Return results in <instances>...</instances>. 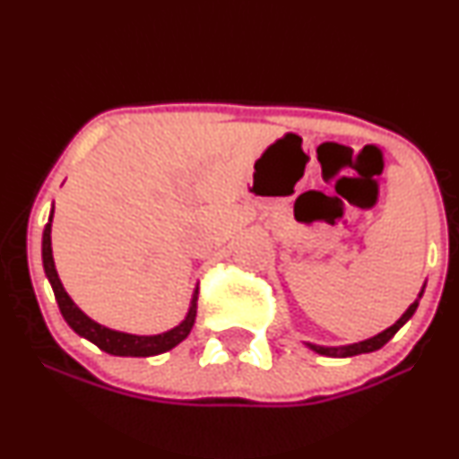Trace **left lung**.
<instances>
[{
  "instance_id": "obj_1",
  "label": "left lung",
  "mask_w": 459,
  "mask_h": 459,
  "mask_svg": "<svg viewBox=\"0 0 459 459\" xmlns=\"http://www.w3.org/2000/svg\"><path fill=\"white\" fill-rule=\"evenodd\" d=\"M423 289H425V287H423ZM423 289H420L419 298H416L414 302L410 304L408 310H405V313L402 315V317H399L397 321H394V324L391 325V328H386V330H384V332H380V334L371 336V339H367V341H360V343L343 345V347H324V345H313V343H307V345H308L310 350H313V351H317V354H321V356H330V358H350V356H358V354H368V351H376V350H380V347L386 345L388 341H391L393 336L397 334L399 328H402V325L405 324V321H408L410 317H412V315H414V310L419 308V299H420V296H423Z\"/></svg>"
}]
</instances>
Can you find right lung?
<instances>
[{
    "label": "right lung",
    "instance_id": "1",
    "mask_svg": "<svg viewBox=\"0 0 459 459\" xmlns=\"http://www.w3.org/2000/svg\"><path fill=\"white\" fill-rule=\"evenodd\" d=\"M51 220H54V209L49 213V222L45 226L43 233V267L47 278H49L51 289H54V296L57 307H60L62 317L73 330L77 332L79 336L88 339L94 343L99 350L108 351L112 356H134V358H146V356H157L163 354V351L172 350L181 343L183 339H187L189 330H192L194 321H196V310H198V287L192 296V304H189V310L186 319L177 325V328L161 332V334L152 336H140V334H127V332H118L112 328H105V325L97 324V321L88 317L82 308L68 298V293L62 287L60 278H57L56 263H54V252H51Z\"/></svg>",
    "mask_w": 459,
    "mask_h": 459
}]
</instances>
